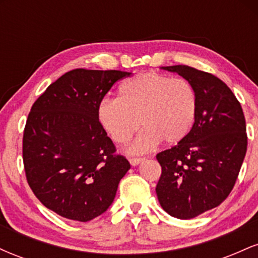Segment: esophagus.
Listing matches in <instances>:
<instances>
[{"label":"esophagus","mask_w":258,"mask_h":258,"mask_svg":"<svg viewBox=\"0 0 258 258\" xmlns=\"http://www.w3.org/2000/svg\"><path fill=\"white\" fill-rule=\"evenodd\" d=\"M143 160H144V158H130L128 161H130V164L132 165V166H137V165L141 164Z\"/></svg>","instance_id":"obj_1"}]
</instances>
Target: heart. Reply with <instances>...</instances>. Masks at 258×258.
I'll use <instances>...</instances> for the list:
<instances>
[{
	"instance_id": "heart-1",
	"label": "heart",
	"mask_w": 258,
	"mask_h": 258,
	"mask_svg": "<svg viewBox=\"0 0 258 258\" xmlns=\"http://www.w3.org/2000/svg\"><path fill=\"white\" fill-rule=\"evenodd\" d=\"M198 98L188 80L159 73H143L119 88V98L99 103L100 125L116 144L128 143L143 127L144 132L131 147L148 152L165 141L178 143L191 131L197 119Z\"/></svg>"
}]
</instances>
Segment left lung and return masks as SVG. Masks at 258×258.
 I'll use <instances>...</instances> for the list:
<instances>
[{
    "label": "left lung",
    "instance_id": "1",
    "mask_svg": "<svg viewBox=\"0 0 258 258\" xmlns=\"http://www.w3.org/2000/svg\"><path fill=\"white\" fill-rule=\"evenodd\" d=\"M162 69L188 80L198 98L191 131L156 155L160 205L173 217L188 220L217 207L230 194L246 154V122L239 100L217 76L188 65Z\"/></svg>",
    "mask_w": 258,
    "mask_h": 258
}]
</instances>
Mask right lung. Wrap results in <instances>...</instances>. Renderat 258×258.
I'll return each instance as SVG.
<instances>
[{
  "mask_svg": "<svg viewBox=\"0 0 258 258\" xmlns=\"http://www.w3.org/2000/svg\"><path fill=\"white\" fill-rule=\"evenodd\" d=\"M127 76L120 70H70L31 106L23 135L26 180L61 217L87 222L105 212L131 167L97 116L112 85Z\"/></svg>",
  "mask_w": 258,
  "mask_h": 258,
  "instance_id": "1",
  "label": "right lung"
}]
</instances>
